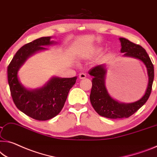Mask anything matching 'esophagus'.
Returning <instances> with one entry per match:
<instances>
[{"label": "esophagus", "mask_w": 157, "mask_h": 157, "mask_svg": "<svg viewBox=\"0 0 157 157\" xmlns=\"http://www.w3.org/2000/svg\"><path fill=\"white\" fill-rule=\"evenodd\" d=\"M78 78H80V79H83V78H86V74H84V73H81L80 74H79Z\"/></svg>", "instance_id": "34e87169"}]
</instances>
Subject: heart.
<instances>
[{"instance_id": "1", "label": "heart", "mask_w": 157, "mask_h": 157, "mask_svg": "<svg viewBox=\"0 0 157 157\" xmlns=\"http://www.w3.org/2000/svg\"><path fill=\"white\" fill-rule=\"evenodd\" d=\"M99 51H100V49H97V50H95V52H99Z\"/></svg>"}]
</instances>
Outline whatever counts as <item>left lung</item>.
<instances>
[{
    "mask_svg": "<svg viewBox=\"0 0 157 157\" xmlns=\"http://www.w3.org/2000/svg\"><path fill=\"white\" fill-rule=\"evenodd\" d=\"M124 57H129L140 60L145 65L148 74V86L143 98L132 103H122L111 97L105 86L107 69L105 64L98 65L89 71L93 76L92 89L90 95L91 105L99 115L109 119L128 118L136 113L145 104L151 94L154 81V66L146 50L140 45L135 44L126 38H119Z\"/></svg>",
    "mask_w": 157,
    "mask_h": 157,
    "instance_id": "left-lung-1",
    "label": "left lung"
}]
</instances>
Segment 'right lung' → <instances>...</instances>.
<instances>
[{"label":"right lung","mask_w":157,"mask_h":157,"mask_svg":"<svg viewBox=\"0 0 157 157\" xmlns=\"http://www.w3.org/2000/svg\"><path fill=\"white\" fill-rule=\"evenodd\" d=\"M51 36L41 37L23 45L14 55L8 67V80L13 102L26 115L38 121L52 119L61 112L69 90L77 77H52L42 88L28 90L20 83L18 71L29 57L36 52L46 50L43 46L56 43Z\"/></svg>","instance_id":"1"}]
</instances>
